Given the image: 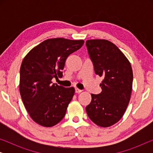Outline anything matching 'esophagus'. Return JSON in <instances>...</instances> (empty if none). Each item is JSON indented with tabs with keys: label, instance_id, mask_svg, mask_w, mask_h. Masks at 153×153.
<instances>
[{
	"label": "esophagus",
	"instance_id": "1",
	"mask_svg": "<svg viewBox=\"0 0 153 153\" xmlns=\"http://www.w3.org/2000/svg\"><path fill=\"white\" fill-rule=\"evenodd\" d=\"M75 92H76V93H81V92H82V91H81V90H80V89L77 88H75Z\"/></svg>",
	"mask_w": 153,
	"mask_h": 153
}]
</instances>
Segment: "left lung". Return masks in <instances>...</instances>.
Returning a JSON list of instances; mask_svg holds the SVG:
<instances>
[{"label":"left lung","mask_w":153,"mask_h":153,"mask_svg":"<svg viewBox=\"0 0 153 153\" xmlns=\"http://www.w3.org/2000/svg\"><path fill=\"white\" fill-rule=\"evenodd\" d=\"M95 74L103 78L102 92L91 94V103L85 107L89 118L98 126L116 124L124 115L130 100L133 72L124 53L106 39L85 42Z\"/></svg>","instance_id":"obj_1"}]
</instances>
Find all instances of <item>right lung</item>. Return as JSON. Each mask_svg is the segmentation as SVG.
Wrapping results in <instances>:
<instances>
[{
  "label": "right lung",
  "mask_w": 153,
  "mask_h": 153,
  "mask_svg": "<svg viewBox=\"0 0 153 153\" xmlns=\"http://www.w3.org/2000/svg\"><path fill=\"white\" fill-rule=\"evenodd\" d=\"M84 41L65 38L46 39L30 50L20 68L19 92L33 121L53 127L61 121L74 95V88L52 83L62 76L67 58L82 47Z\"/></svg>",
  "instance_id": "1"
}]
</instances>
